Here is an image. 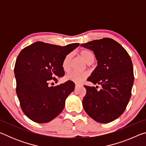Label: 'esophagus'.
<instances>
[{
  "label": "esophagus",
  "instance_id": "34e87169",
  "mask_svg": "<svg viewBox=\"0 0 146 146\" xmlns=\"http://www.w3.org/2000/svg\"><path fill=\"white\" fill-rule=\"evenodd\" d=\"M79 86H80V85H78V84H75V88H77L78 87H79Z\"/></svg>",
  "mask_w": 146,
  "mask_h": 146
}]
</instances>
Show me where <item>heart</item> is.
Masks as SVG:
<instances>
[{
  "label": "heart",
  "mask_w": 146,
  "mask_h": 146,
  "mask_svg": "<svg viewBox=\"0 0 146 146\" xmlns=\"http://www.w3.org/2000/svg\"><path fill=\"white\" fill-rule=\"evenodd\" d=\"M80 55L86 63L91 64L94 61L93 54L88 50H82L80 52ZM72 55L71 54H68L64 57L62 63V67L65 72H68L70 69V64L71 61ZM88 76V73L87 72H76V71H71L66 76V80H70L76 84L82 83L85 79Z\"/></svg>",
  "instance_id": "1"
}]
</instances>
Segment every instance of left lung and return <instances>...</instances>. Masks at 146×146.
I'll list each match as a JSON object with an SVG mask.
<instances>
[{
	"instance_id": "8db88e82",
	"label": "left lung",
	"mask_w": 146,
	"mask_h": 146,
	"mask_svg": "<svg viewBox=\"0 0 146 146\" xmlns=\"http://www.w3.org/2000/svg\"><path fill=\"white\" fill-rule=\"evenodd\" d=\"M93 51L98 65L88 81L102 86H84L82 100L86 113L100 123H109L124 112L131 96L134 75L131 59L126 50L112 38H104L81 44Z\"/></svg>"
}]
</instances>
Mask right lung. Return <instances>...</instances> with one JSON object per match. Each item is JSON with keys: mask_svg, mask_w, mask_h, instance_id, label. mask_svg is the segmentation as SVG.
<instances>
[{"mask_svg": "<svg viewBox=\"0 0 146 146\" xmlns=\"http://www.w3.org/2000/svg\"><path fill=\"white\" fill-rule=\"evenodd\" d=\"M79 44L60 46L36 42L17 56L14 68L17 95L23 111L33 122H49L62 111L66 99L75 90V83L68 80L49 86V82L57 80L55 76L64 75V58Z\"/></svg>", "mask_w": 146, "mask_h": 146, "instance_id": "1", "label": "right lung"}]
</instances>
